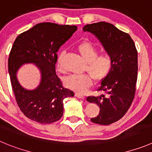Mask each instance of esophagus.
I'll list each match as a JSON object with an SVG mask.
<instances>
[{"mask_svg": "<svg viewBox=\"0 0 152 152\" xmlns=\"http://www.w3.org/2000/svg\"><path fill=\"white\" fill-rule=\"evenodd\" d=\"M76 97H77L79 99H85V97L83 95V94H81L79 93H76Z\"/></svg>", "mask_w": 152, "mask_h": 152, "instance_id": "esophagus-1", "label": "esophagus"}]
</instances>
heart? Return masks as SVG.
Segmentation results:
<instances>
[{
    "instance_id": "b5f03b06",
    "label": "heart",
    "mask_w": 152,
    "mask_h": 152,
    "mask_svg": "<svg viewBox=\"0 0 152 152\" xmlns=\"http://www.w3.org/2000/svg\"><path fill=\"white\" fill-rule=\"evenodd\" d=\"M77 50L85 61L86 69L90 73L83 75H69L64 79L65 86L79 93H83L93 84V78L96 81L104 79L111 71L113 60L108 54L98 55V49L91 42L84 41L78 45ZM64 52L59 54L57 60V66L61 69L62 59Z\"/></svg>"
}]
</instances>
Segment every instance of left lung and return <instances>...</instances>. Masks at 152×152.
<instances>
[{"instance_id":"obj_1","label":"left lung","mask_w":152,"mask_h":152,"mask_svg":"<svg viewBox=\"0 0 152 152\" xmlns=\"http://www.w3.org/2000/svg\"><path fill=\"white\" fill-rule=\"evenodd\" d=\"M83 31L94 35L113 60L111 71L98 88L104 94L87 97L88 102L100 106L99 115L91 121L108 125L121 118L134 100L138 70L137 51L130 35L113 24L97 22L86 25Z\"/></svg>"}]
</instances>
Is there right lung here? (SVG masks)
<instances>
[{"label": "right lung", "instance_id": "add662e5", "mask_svg": "<svg viewBox=\"0 0 152 152\" xmlns=\"http://www.w3.org/2000/svg\"><path fill=\"white\" fill-rule=\"evenodd\" d=\"M77 27L43 22L16 37L8 59V71L18 107L26 117L40 124L58 121L63 115V100L74 92L62 86L55 73L57 52L71 37ZM34 64L41 72V81L34 89L20 86L17 73L24 64Z\"/></svg>", "mask_w": 152, "mask_h": 152}]
</instances>
